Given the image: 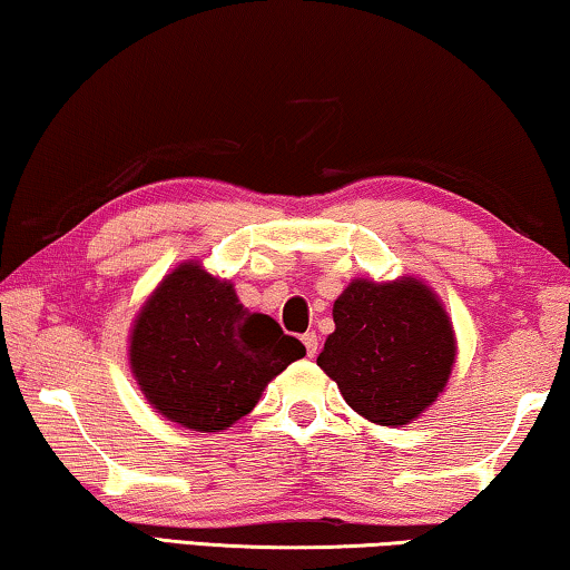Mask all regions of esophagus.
<instances>
[{
	"mask_svg": "<svg viewBox=\"0 0 570 570\" xmlns=\"http://www.w3.org/2000/svg\"><path fill=\"white\" fill-rule=\"evenodd\" d=\"M302 343H304V347H307L309 358H314V355H317V335H314V333H304V335H302Z\"/></svg>",
	"mask_w": 570,
	"mask_h": 570,
	"instance_id": "34e87169",
	"label": "esophagus"
}]
</instances>
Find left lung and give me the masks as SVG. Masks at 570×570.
<instances>
[{"instance_id":"1","label":"left lung","mask_w":570,"mask_h":570,"mask_svg":"<svg viewBox=\"0 0 570 570\" xmlns=\"http://www.w3.org/2000/svg\"><path fill=\"white\" fill-rule=\"evenodd\" d=\"M333 320L335 333L317 366L361 417L406 424L443 394L455 363V333L438 294L420 278H355L337 296Z\"/></svg>"}]
</instances>
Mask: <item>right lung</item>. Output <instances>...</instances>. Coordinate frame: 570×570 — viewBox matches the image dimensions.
Instances as JSON below:
<instances>
[{
	"label": "right lung",
	"mask_w": 570,
	"mask_h": 570,
	"mask_svg": "<svg viewBox=\"0 0 570 570\" xmlns=\"http://www.w3.org/2000/svg\"><path fill=\"white\" fill-rule=\"evenodd\" d=\"M304 345L268 314L248 312L230 282L181 263L142 304L130 368L148 402L181 428L219 432L258 404Z\"/></svg>",
	"instance_id": "right-lung-1"
}]
</instances>
